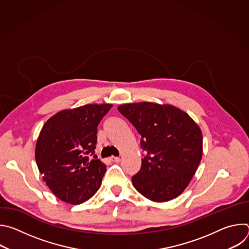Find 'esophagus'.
I'll list each match as a JSON object with an SVG mask.
<instances>
[{
  "label": "esophagus",
  "instance_id": "esophagus-1",
  "mask_svg": "<svg viewBox=\"0 0 249 249\" xmlns=\"http://www.w3.org/2000/svg\"><path fill=\"white\" fill-rule=\"evenodd\" d=\"M110 160H111L112 162H119L121 160H120L119 157H114V156H112V157L110 158Z\"/></svg>",
  "mask_w": 249,
  "mask_h": 249
}]
</instances>
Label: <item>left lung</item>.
<instances>
[{
	"label": "left lung",
	"instance_id": "obj_1",
	"mask_svg": "<svg viewBox=\"0 0 249 249\" xmlns=\"http://www.w3.org/2000/svg\"><path fill=\"white\" fill-rule=\"evenodd\" d=\"M141 135L146 153L132 177L134 187L149 200L166 202L179 196L195 174L203 154L199 126L169 104L126 103L118 106Z\"/></svg>",
	"mask_w": 249,
	"mask_h": 249
}]
</instances>
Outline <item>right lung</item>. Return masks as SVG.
<instances>
[{
  "instance_id": "right-lung-1",
  "label": "right lung",
  "mask_w": 249,
  "mask_h": 249,
  "mask_svg": "<svg viewBox=\"0 0 249 249\" xmlns=\"http://www.w3.org/2000/svg\"><path fill=\"white\" fill-rule=\"evenodd\" d=\"M112 104H87L62 110L43 125L35 160L46 185L60 200L79 205L101 185L106 166L96 160L97 126ZM95 159L88 160V156Z\"/></svg>"
}]
</instances>
